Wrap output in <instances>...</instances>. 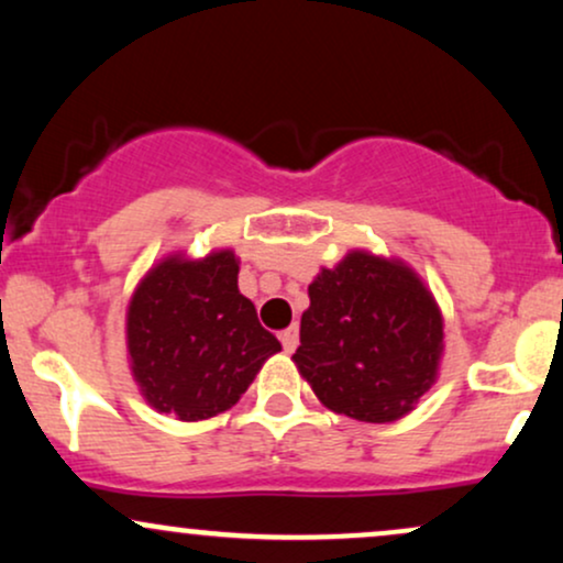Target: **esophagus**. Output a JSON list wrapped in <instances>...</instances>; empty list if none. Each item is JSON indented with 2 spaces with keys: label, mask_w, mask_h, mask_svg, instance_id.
<instances>
[{
  "label": "esophagus",
  "mask_w": 563,
  "mask_h": 563,
  "mask_svg": "<svg viewBox=\"0 0 563 563\" xmlns=\"http://www.w3.org/2000/svg\"><path fill=\"white\" fill-rule=\"evenodd\" d=\"M280 344H283V349H286V352L290 354L294 352L296 346H299V328L296 325H290V328H286V331L280 333Z\"/></svg>",
  "instance_id": "1"
}]
</instances>
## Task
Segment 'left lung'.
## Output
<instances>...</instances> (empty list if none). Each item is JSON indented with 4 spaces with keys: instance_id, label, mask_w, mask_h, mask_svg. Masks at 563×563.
<instances>
[{
    "instance_id": "left-lung-1",
    "label": "left lung",
    "mask_w": 563,
    "mask_h": 563,
    "mask_svg": "<svg viewBox=\"0 0 563 563\" xmlns=\"http://www.w3.org/2000/svg\"><path fill=\"white\" fill-rule=\"evenodd\" d=\"M442 354L444 318L423 277L399 256L352 249L309 283L290 360L328 410L391 423L437 384Z\"/></svg>"
}]
</instances>
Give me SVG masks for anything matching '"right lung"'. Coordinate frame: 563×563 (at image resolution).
I'll use <instances>...</instances> for the list:
<instances>
[{
  "label": "right lung",
  "mask_w": 563,
  "mask_h": 563,
  "mask_svg": "<svg viewBox=\"0 0 563 563\" xmlns=\"http://www.w3.org/2000/svg\"><path fill=\"white\" fill-rule=\"evenodd\" d=\"M232 249L172 251L140 277L126 303V363L147 405L196 423L228 412L280 341L238 290Z\"/></svg>",
  "instance_id": "right-lung-1"
}]
</instances>
